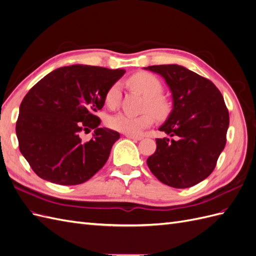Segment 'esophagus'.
<instances>
[{
  "label": "esophagus",
  "mask_w": 256,
  "mask_h": 256,
  "mask_svg": "<svg viewBox=\"0 0 256 256\" xmlns=\"http://www.w3.org/2000/svg\"><path fill=\"white\" fill-rule=\"evenodd\" d=\"M126 138H130V140H134V141H140V140H142V136H131V134H126Z\"/></svg>",
  "instance_id": "obj_1"
}]
</instances>
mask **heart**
<instances>
[{"mask_svg": "<svg viewBox=\"0 0 256 256\" xmlns=\"http://www.w3.org/2000/svg\"><path fill=\"white\" fill-rule=\"evenodd\" d=\"M126 82L129 88L138 90L146 97L144 110L150 112H145L141 115L118 113L110 116L106 124L111 129L118 132L134 136L152 125L154 122L152 112L157 118H164L170 111V104L168 100L161 96L164 86L154 74L147 72H138L130 76ZM120 83H114L106 92V104L109 108H116L120 102Z\"/></svg>", "mask_w": 256, "mask_h": 256, "instance_id": "heart-1", "label": "heart"}]
</instances>
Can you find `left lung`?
<instances>
[{"label":"left lung","mask_w":256,"mask_h":256,"mask_svg":"<svg viewBox=\"0 0 256 256\" xmlns=\"http://www.w3.org/2000/svg\"><path fill=\"white\" fill-rule=\"evenodd\" d=\"M145 69L164 76L173 98V109L159 128L168 136L157 138L147 166L170 187H192L212 174L226 146L230 115L223 96L212 81L186 67Z\"/></svg>","instance_id":"8db88e82"}]
</instances>
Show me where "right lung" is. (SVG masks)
I'll use <instances>...</instances> for the list:
<instances>
[{
    "label": "right lung",
    "instance_id": "1",
    "mask_svg": "<svg viewBox=\"0 0 256 256\" xmlns=\"http://www.w3.org/2000/svg\"><path fill=\"white\" fill-rule=\"evenodd\" d=\"M126 72L72 65L51 72L23 98L16 124L19 150L33 171L44 180L83 184L102 168L120 134L99 128L95 115L106 90ZM94 129L83 142L82 130Z\"/></svg>",
    "mask_w": 256,
    "mask_h": 256
}]
</instances>
